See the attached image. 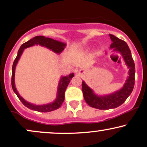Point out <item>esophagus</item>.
Masks as SVG:
<instances>
[{
  "label": "esophagus",
  "instance_id": "34e87169",
  "mask_svg": "<svg viewBox=\"0 0 147 147\" xmlns=\"http://www.w3.org/2000/svg\"><path fill=\"white\" fill-rule=\"evenodd\" d=\"M83 72H84V70H79L78 73L80 74V75H82V74H83Z\"/></svg>",
  "mask_w": 147,
  "mask_h": 147
}]
</instances>
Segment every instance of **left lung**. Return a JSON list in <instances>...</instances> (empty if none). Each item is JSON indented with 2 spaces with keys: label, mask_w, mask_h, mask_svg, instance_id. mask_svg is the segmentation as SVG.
Returning a JSON list of instances; mask_svg holds the SVG:
<instances>
[{
  "label": "left lung",
  "mask_w": 147,
  "mask_h": 147,
  "mask_svg": "<svg viewBox=\"0 0 147 147\" xmlns=\"http://www.w3.org/2000/svg\"><path fill=\"white\" fill-rule=\"evenodd\" d=\"M109 36L112 41L110 48L115 52H119L122 55L124 63L129 69V76L122 88L113 93L105 95H96L93 90L84 81L82 82V91L86 102L91 107L100 110L115 109L122 105L131 94L135 84V63L127 43L114 35L109 34Z\"/></svg>",
  "instance_id": "left-lung-1"
}]
</instances>
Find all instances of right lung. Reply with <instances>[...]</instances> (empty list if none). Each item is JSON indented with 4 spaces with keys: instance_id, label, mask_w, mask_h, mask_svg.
I'll return each mask as SVG.
<instances>
[{
    "instance_id": "obj_1",
    "label": "right lung",
    "mask_w": 147,
    "mask_h": 147,
    "mask_svg": "<svg viewBox=\"0 0 147 147\" xmlns=\"http://www.w3.org/2000/svg\"><path fill=\"white\" fill-rule=\"evenodd\" d=\"M35 45H39L43 47H45V48H48L49 50H51L52 51H53L57 54L61 53V52L65 48V47L66 46V44L63 43V42L54 40L51 38H48V37L43 36H35L33 38H32V39L23 43L21 46V48H19V50H18L17 56H16L14 63H13L12 75H11V87H12L14 92L17 95L18 99L23 103V105H25L27 108L31 109V110L38 111V112H50V111L58 109L61 106L62 103L63 102L64 99H65L64 95H65V89H66L67 86H68L69 83H70V80H71L75 75H74V73H71L69 75L61 77L60 80L58 84V88H57V97L54 102L48 103V104H42V105H36V104L28 102V101L23 99L19 95L17 90H16V86H15V69H16V66L17 65L18 60H19L20 57H21L25 49L29 48V47L34 46Z\"/></svg>"
}]
</instances>
